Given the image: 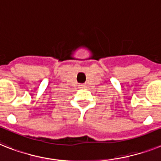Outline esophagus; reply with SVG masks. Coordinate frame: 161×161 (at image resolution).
I'll return each mask as SVG.
<instances>
[{"label":"esophagus","mask_w":161,"mask_h":161,"mask_svg":"<svg viewBox=\"0 0 161 161\" xmlns=\"http://www.w3.org/2000/svg\"><path fill=\"white\" fill-rule=\"evenodd\" d=\"M80 87H85V85H84V84H81V85H80Z\"/></svg>","instance_id":"esophagus-1"}]
</instances>
